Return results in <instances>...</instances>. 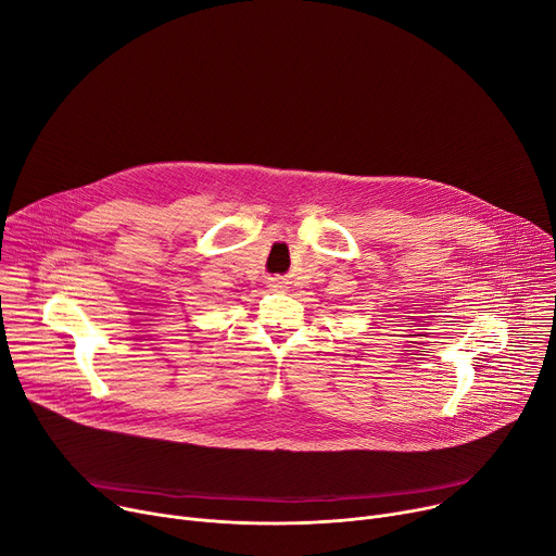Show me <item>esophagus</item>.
<instances>
[{
  "instance_id": "1",
  "label": "esophagus",
  "mask_w": 556,
  "mask_h": 556,
  "mask_svg": "<svg viewBox=\"0 0 556 556\" xmlns=\"http://www.w3.org/2000/svg\"><path fill=\"white\" fill-rule=\"evenodd\" d=\"M269 287L274 291H278V289H285V282H282V278H269Z\"/></svg>"
}]
</instances>
